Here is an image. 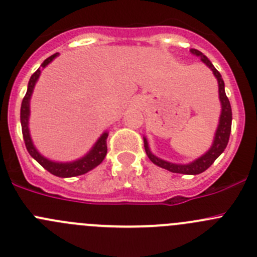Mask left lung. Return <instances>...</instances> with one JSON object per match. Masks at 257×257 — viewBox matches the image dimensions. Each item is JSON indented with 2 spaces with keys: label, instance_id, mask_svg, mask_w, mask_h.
I'll return each instance as SVG.
<instances>
[{
  "label": "left lung",
  "instance_id": "obj_1",
  "mask_svg": "<svg viewBox=\"0 0 257 257\" xmlns=\"http://www.w3.org/2000/svg\"><path fill=\"white\" fill-rule=\"evenodd\" d=\"M190 53L193 56H196L200 58V61L213 72V74H214V77L217 78L218 82V95H219L220 101V115L219 120H218L217 129H215L214 137H213L212 146H210L209 150H208L204 155H201L200 157L195 158L194 161L188 162V164H174V162L166 161V160H162V158L153 155L146 137H143V141H145V150L148 158H150L153 164L157 165L158 167L169 170V171L175 172V174L198 175L201 174V172H204L208 167L212 166L213 162L222 155L223 151L226 150L229 141V134H231L232 109L228 97H227L226 95V91H224V81H223L219 72L215 69V67L213 66L212 62H210L201 52H199V50L196 49H190Z\"/></svg>",
  "mask_w": 257,
  "mask_h": 257
}]
</instances>
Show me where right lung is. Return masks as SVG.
Returning <instances> with one entry per match:
<instances>
[{"label": "right lung", "mask_w": 257, "mask_h": 257, "mask_svg": "<svg viewBox=\"0 0 257 257\" xmlns=\"http://www.w3.org/2000/svg\"><path fill=\"white\" fill-rule=\"evenodd\" d=\"M59 56V53H56L50 56L49 58L45 59L42 63V66L37 69L33 76L30 77L28 83V91H26V95L24 97L23 102H21V110H20V120H21V129H23V136L24 141H25V146L28 152L30 153V156L34 158L38 164L42 165L47 171H49L50 174L56 175L58 177H74L78 176V175H83L86 172L91 171V170L95 169L96 166H99L102 161H104L105 156L107 152V146H106V140L107 136H109V132H104L101 136L97 138L95 143H93L92 147L90 148L86 155H83L82 157L74 160V161H53L49 160L48 157H45L44 155L38 151V148L35 147L34 142L31 140L30 129H29V119H30V100L31 95L34 92L35 85H37L38 80H39L42 71L48 66L49 63H52L57 57Z\"/></svg>", "instance_id": "add662e5"}]
</instances>
